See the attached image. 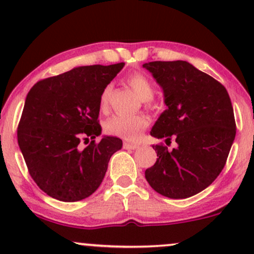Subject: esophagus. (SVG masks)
<instances>
[{"instance_id": "obj_1", "label": "esophagus", "mask_w": 254, "mask_h": 254, "mask_svg": "<svg viewBox=\"0 0 254 254\" xmlns=\"http://www.w3.org/2000/svg\"><path fill=\"white\" fill-rule=\"evenodd\" d=\"M123 147H124V149H136V148H138L139 145L136 144V143H129V142H124Z\"/></svg>"}]
</instances>
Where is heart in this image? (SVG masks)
Returning a JSON list of instances; mask_svg holds the SVG:
<instances>
[{
	"label": "heart",
	"instance_id": "heart-1",
	"mask_svg": "<svg viewBox=\"0 0 254 254\" xmlns=\"http://www.w3.org/2000/svg\"><path fill=\"white\" fill-rule=\"evenodd\" d=\"M129 86L136 92L142 100L147 105L151 104V98L154 95V84L141 71L131 72L127 78ZM112 93L111 84L103 89L100 95L101 110H106L109 106V100ZM149 125V119L142 115H116L109 118L105 123V130L107 133L121 137L127 141H135L139 137L145 127Z\"/></svg>",
	"mask_w": 254,
	"mask_h": 254
}]
</instances>
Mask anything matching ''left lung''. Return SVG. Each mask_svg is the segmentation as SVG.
<instances>
[{"label":"left lung","mask_w":254,"mask_h":254,"mask_svg":"<svg viewBox=\"0 0 254 254\" xmlns=\"http://www.w3.org/2000/svg\"><path fill=\"white\" fill-rule=\"evenodd\" d=\"M143 68L162 87L167 106L151 136L178 143L172 150L153 145L159 157L145 170V179L165 197H191L208 188L226 165L237 132L229 94L222 83L185 61H155Z\"/></svg>","instance_id":"left-lung-1"}]
</instances>
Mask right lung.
Segmentation results:
<instances>
[{"label":"right lung","instance_id":"obj_1","mask_svg":"<svg viewBox=\"0 0 254 254\" xmlns=\"http://www.w3.org/2000/svg\"><path fill=\"white\" fill-rule=\"evenodd\" d=\"M124 63L78 66L38 81L26 97L17 143L32 179L46 194L77 202L97 191L111 156L123 145L118 137H95L100 95ZM90 144L81 148L82 140Z\"/></svg>","mask_w":254,"mask_h":254}]
</instances>
